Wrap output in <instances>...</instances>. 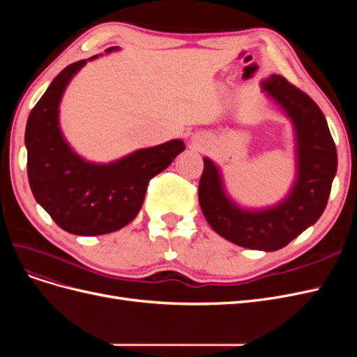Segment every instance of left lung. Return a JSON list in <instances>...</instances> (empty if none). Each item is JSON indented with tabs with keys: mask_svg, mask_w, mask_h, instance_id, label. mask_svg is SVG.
<instances>
[{
	"mask_svg": "<svg viewBox=\"0 0 357 357\" xmlns=\"http://www.w3.org/2000/svg\"><path fill=\"white\" fill-rule=\"evenodd\" d=\"M261 86L294 126V185L273 207L244 208L226 192L220 168L204 158L198 197L204 218L225 240L253 250L274 252L314 225L325 211L338 158L325 114L307 93L277 74Z\"/></svg>",
	"mask_w": 357,
	"mask_h": 357,
	"instance_id": "left-lung-1",
	"label": "left lung"
}]
</instances>
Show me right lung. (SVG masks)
<instances>
[{"label":"right lung","mask_w":357,"mask_h":357,"mask_svg":"<svg viewBox=\"0 0 357 357\" xmlns=\"http://www.w3.org/2000/svg\"><path fill=\"white\" fill-rule=\"evenodd\" d=\"M96 58L63 68L31 110L25 129L32 195L59 228L84 236L110 234L132 222L143 207L150 178L185 150L177 138L109 164H95L74 152L61 131L59 104L74 75Z\"/></svg>","instance_id":"right-lung-1"}]
</instances>
